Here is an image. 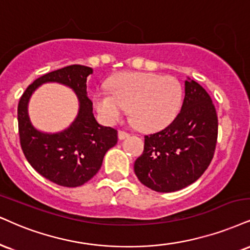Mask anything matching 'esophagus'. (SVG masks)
Here are the masks:
<instances>
[{
  "mask_svg": "<svg viewBox=\"0 0 250 250\" xmlns=\"http://www.w3.org/2000/svg\"><path fill=\"white\" fill-rule=\"evenodd\" d=\"M130 137V134L127 133V132H125V131H118V138H119V140H124V139H126V138H128Z\"/></svg>",
  "mask_w": 250,
  "mask_h": 250,
  "instance_id": "1",
  "label": "esophagus"
}]
</instances>
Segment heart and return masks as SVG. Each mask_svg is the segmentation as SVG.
<instances>
[{
  "instance_id": "heart-1",
  "label": "heart",
  "mask_w": 250,
  "mask_h": 250,
  "mask_svg": "<svg viewBox=\"0 0 250 250\" xmlns=\"http://www.w3.org/2000/svg\"><path fill=\"white\" fill-rule=\"evenodd\" d=\"M109 90H97L92 103L101 118L112 125L130 110L132 123L145 132L165 128L180 112L183 89L172 76L155 73H123L109 81Z\"/></svg>"
}]
</instances>
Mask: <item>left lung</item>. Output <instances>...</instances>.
<instances>
[{"label": "left lung", "instance_id": "8db88e82", "mask_svg": "<svg viewBox=\"0 0 250 250\" xmlns=\"http://www.w3.org/2000/svg\"><path fill=\"white\" fill-rule=\"evenodd\" d=\"M184 91L181 112L165 130L145 137L144 153L134 163L139 181L158 192L192 184L213 158L218 118L210 95L190 78L184 81Z\"/></svg>", "mask_w": 250, "mask_h": 250}]
</instances>
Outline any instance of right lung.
<instances>
[{
  "label": "right lung",
  "mask_w": 250,
  "mask_h": 250,
  "mask_svg": "<svg viewBox=\"0 0 250 250\" xmlns=\"http://www.w3.org/2000/svg\"><path fill=\"white\" fill-rule=\"evenodd\" d=\"M90 67L72 64L40 76L30 84L18 103V128L21 149L33 169L61 187L84 184L100 170L105 153L118 141L117 130L98 124L88 97L87 79ZM45 83H59L72 88L79 102V111L68 128L60 132H42L32 124L28 102Z\"/></svg>",
  "instance_id": "right-lung-1"
}]
</instances>
